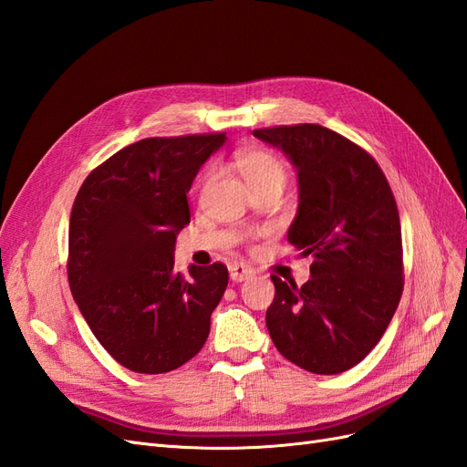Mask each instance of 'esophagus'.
I'll list each match as a JSON object with an SVG mask.
<instances>
[{
  "instance_id": "obj_1",
  "label": "esophagus",
  "mask_w": 467,
  "mask_h": 467,
  "mask_svg": "<svg viewBox=\"0 0 467 467\" xmlns=\"http://www.w3.org/2000/svg\"><path fill=\"white\" fill-rule=\"evenodd\" d=\"M249 276H253V268L249 265H244V263L230 265V278L234 282H244Z\"/></svg>"
}]
</instances>
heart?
I'll list each match as a JSON object with an SVG mask.
<instances>
[{"label": "heart", "mask_w": 467, "mask_h": 467, "mask_svg": "<svg viewBox=\"0 0 467 467\" xmlns=\"http://www.w3.org/2000/svg\"><path fill=\"white\" fill-rule=\"evenodd\" d=\"M234 161L237 165L239 171L244 173L245 181L249 185H259V182L265 181H282L285 182L286 171L285 165L276 158L275 153L266 151V150H259V148H247V150H239L234 155ZM216 177V169L210 167L208 171L204 173V187H208L212 181Z\"/></svg>", "instance_id": "b5f03b06"}]
</instances>
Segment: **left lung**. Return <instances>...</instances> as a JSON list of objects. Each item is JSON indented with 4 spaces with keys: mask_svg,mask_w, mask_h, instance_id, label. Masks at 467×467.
Instances as JSON below:
<instances>
[{
    "mask_svg": "<svg viewBox=\"0 0 467 467\" xmlns=\"http://www.w3.org/2000/svg\"><path fill=\"white\" fill-rule=\"evenodd\" d=\"M253 136L285 151L298 171L288 242L314 259L302 286L271 276L266 329L300 368L341 374L378 345L401 300L398 204L372 155L325 126H273Z\"/></svg>",
    "mask_w": 467,
    "mask_h": 467,
    "instance_id": "1",
    "label": "left lung"
}]
</instances>
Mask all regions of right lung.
Listing matches in <instances>:
<instances>
[{
	"instance_id": "add662e5",
	"label": "right lung",
	"mask_w": 467,
	"mask_h": 467,
	"mask_svg": "<svg viewBox=\"0 0 467 467\" xmlns=\"http://www.w3.org/2000/svg\"><path fill=\"white\" fill-rule=\"evenodd\" d=\"M225 134L144 138L88 175L69 216L67 282L97 341L124 368L171 372L199 352L228 268L175 271L187 192Z\"/></svg>"
}]
</instances>
